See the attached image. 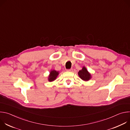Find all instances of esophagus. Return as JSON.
<instances>
[{
    "instance_id": "1",
    "label": "esophagus",
    "mask_w": 130,
    "mask_h": 130,
    "mask_svg": "<svg viewBox=\"0 0 130 130\" xmlns=\"http://www.w3.org/2000/svg\"><path fill=\"white\" fill-rule=\"evenodd\" d=\"M72 70H73V69H72V68H71V69H67V71H72Z\"/></svg>"
}]
</instances>
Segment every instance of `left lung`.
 I'll return each mask as SVG.
<instances>
[{"label":"left lung","mask_w":130,"mask_h":130,"mask_svg":"<svg viewBox=\"0 0 130 130\" xmlns=\"http://www.w3.org/2000/svg\"><path fill=\"white\" fill-rule=\"evenodd\" d=\"M78 76L80 79L84 81H88L91 78V75L90 73L88 72L87 69L85 66L82 67V69L78 72Z\"/></svg>","instance_id":"left-lung-1"}]
</instances>
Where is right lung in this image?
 <instances>
[{
	"instance_id": "add662e5",
	"label": "right lung",
	"mask_w": 130,
	"mask_h": 130,
	"mask_svg": "<svg viewBox=\"0 0 130 130\" xmlns=\"http://www.w3.org/2000/svg\"><path fill=\"white\" fill-rule=\"evenodd\" d=\"M59 75V71H58L55 70H51L49 75L48 77V80L49 82H52L54 81L55 79H57V77Z\"/></svg>"
}]
</instances>
